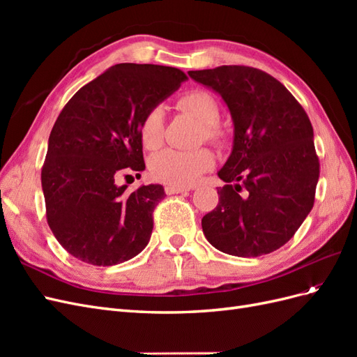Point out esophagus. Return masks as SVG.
Listing matches in <instances>:
<instances>
[{"label": "esophagus", "mask_w": 357, "mask_h": 357, "mask_svg": "<svg viewBox=\"0 0 357 357\" xmlns=\"http://www.w3.org/2000/svg\"><path fill=\"white\" fill-rule=\"evenodd\" d=\"M165 193L167 195H172V193H183L188 192L189 188H183V186H176V185H165Z\"/></svg>", "instance_id": "esophagus-1"}]
</instances>
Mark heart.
<instances>
[{
	"label": "heart",
	"instance_id": "b5f03b06",
	"mask_svg": "<svg viewBox=\"0 0 357 357\" xmlns=\"http://www.w3.org/2000/svg\"><path fill=\"white\" fill-rule=\"evenodd\" d=\"M180 110L193 116L202 123V137L210 143L222 146L226 131L219 123L220 107L218 100L207 92L195 89L181 95L177 100ZM139 138L146 149L155 150L164 139V110L160 107L149 110L139 123ZM214 155L208 149L177 150L165 149L152 156L149 162L150 174L155 180L176 186H190L214 167Z\"/></svg>",
	"mask_w": 357,
	"mask_h": 357
}]
</instances>
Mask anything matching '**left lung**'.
<instances>
[{
  "label": "left lung",
  "mask_w": 357,
  "mask_h": 357,
  "mask_svg": "<svg viewBox=\"0 0 357 357\" xmlns=\"http://www.w3.org/2000/svg\"><path fill=\"white\" fill-rule=\"evenodd\" d=\"M189 75L220 93L235 128L232 153L219 171L226 185L218 188L219 204L202 218V231L223 253H271L295 235L314 205L320 164L310 119L262 70L222 66Z\"/></svg>",
  "instance_id": "1"
}]
</instances>
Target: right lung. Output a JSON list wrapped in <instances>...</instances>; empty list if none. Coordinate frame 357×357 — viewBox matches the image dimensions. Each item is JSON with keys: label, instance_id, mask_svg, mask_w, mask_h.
<instances>
[{"label": "right lung", "instance_id": "1", "mask_svg": "<svg viewBox=\"0 0 357 357\" xmlns=\"http://www.w3.org/2000/svg\"><path fill=\"white\" fill-rule=\"evenodd\" d=\"M186 79L174 67L117 63L75 92L59 113L41 186L53 235L79 261L117 265L147 245L164 188L129 193L116 180L146 168L142 119Z\"/></svg>", "mask_w": 357, "mask_h": 357}]
</instances>
